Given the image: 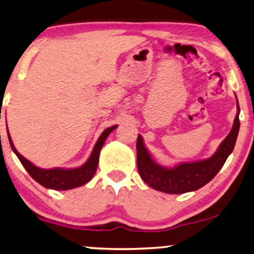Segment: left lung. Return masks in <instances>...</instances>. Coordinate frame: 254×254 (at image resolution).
I'll return each mask as SVG.
<instances>
[{
    "label": "left lung",
    "instance_id": "obj_1",
    "mask_svg": "<svg viewBox=\"0 0 254 254\" xmlns=\"http://www.w3.org/2000/svg\"><path fill=\"white\" fill-rule=\"evenodd\" d=\"M234 126L217 151L210 158L193 163H182L173 169L163 168L154 162L145 149L141 135L137 136V170L141 178L152 189L170 194H182L201 189L217 175L235 148L239 131V105Z\"/></svg>",
    "mask_w": 254,
    "mask_h": 254
}]
</instances>
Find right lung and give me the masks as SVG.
Listing matches in <instances>:
<instances>
[{"mask_svg":"<svg viewBox=\"0 0 254 254\" xmlns=\"http://www.w3.org/2000/svg\"><path fill=\"white\" fill-rule=\"evenodd\" d=\"M116 127L117 126L109 127L103 131L102 135H100V137L98 138V141H97L95 148H93L92 154L90 155V157L88 161H86L85 164L79 166V168L69 169V170L68 169L45 170V169L38 168V166L33 165L30 161H27L26 158H24L23 156L16 150L9 133H8V137H9V142H10V145H11L12 151L17 155V157H18L24 168H25L26 171L29 172V175L32 177L37 183H39L40 185L46 187V189L65 190H71V189H75V187L84 185V184L88 183L89 180L95 176L97 166H98L100 149H102L106 137L109 136L111 131L116 129Z\"/></svg>","mask_w":254,"mask_h":254,"instance_id":"right-lung-1","label":"right lung"}]
</instances>
